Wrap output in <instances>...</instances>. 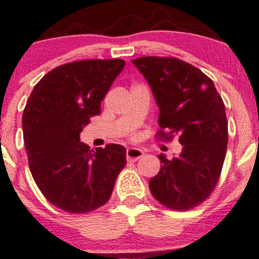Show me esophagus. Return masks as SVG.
Masks as SVG:
<instances>
[{
	"instance_id": "esophagus-1",
	"label": "esophagus",
	"mask_w": 259,
	"mask_h": 259,
	"mask_svg": "<svg viewBox=\"0 0 259 259\" xmlns=\"http://www.w3.org/2000/svg\"><path fill=\"white\" fill-rule=\"evenodd\" d=\"M143 151L139 150V148H129V150L126 151V158L127 161H137L138 158H141L142 156H143Z\"/></svg>"
}]
</instances>
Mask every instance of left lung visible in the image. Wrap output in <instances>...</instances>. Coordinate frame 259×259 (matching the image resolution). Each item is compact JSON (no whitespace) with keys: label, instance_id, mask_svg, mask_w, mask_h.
<instances>
[{"label":"left lung","instance_id":"obj_1","mask_svg":"<svg viewBox=\"0 0 259 259\" xmlns=\"http://www.w3.org/2000/svg\"><path fill=\"white\" fill-rule=\"evenodd\" d=\"M150 83L158 107V125L179 135V156L162 162L150 190L174 210H188L215 187L227 150L225 104L214 82L199 68L177 58L143 57L132 60ZM165 135L164 132L160 133Z\"/></svg>","mask_w":259,"mask_h":259}]
</instances>
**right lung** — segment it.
I'll return each mask as SVG.
<instances>
[{
  "label": "right lung",
  "mask_w": 259,
  "mask_h": 259,
  "mask_svg": "<svg viewBox=\"0 0 259 259\" xmlns=\"http://www.w3.org/2000/svg\"><path fill=\"white\" fill-rule=\"evenodd\" d=\"M124 66L122 59L68 63L45 74L28 98L22 122L29 169L59 209L80 214L106 204L126 164L121 144L93 151L80 142Z\"/></svg>",
  "instance_id": "right-lung-1"
}]
</instances>
